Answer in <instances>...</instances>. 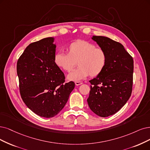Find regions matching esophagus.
<instances>
[{"label":"esophagus","mask_w":150,"mask_h":150,"mask_svg":"<svg viewBox=\"0 0 150 150\" xmlns=\"http://www.w3.org/2000/svg\"><path fill=\"white\" fill-rule=\"evenodd\" d=\"M75 85H76V86H79V85H81L83 83L81 82V81H75Z\"/></svg>","instance_id":"34e87169"}]
</instances>
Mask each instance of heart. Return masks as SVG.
<instances>
[{"label": "heart", "instance_id": "b5f03b06", "mask_svg": "<svg viewBox=\"0 0 150 150\" xmlns=\"http://www.w3.org/2000/svg\"><path fill=\"white\" fill-rule=\"evenodd\" d=\"M67 51V53L55 54L54 60L57 67L67 72L73 70L77 62L79 67L68 75L69 80H80L89 75L91 77H96L106 67L108 60L106 51L96 47L93 43L76 40L69 44Z\"/></svg>", "mask_w": 150, "mask_h": 150}]
</instances>
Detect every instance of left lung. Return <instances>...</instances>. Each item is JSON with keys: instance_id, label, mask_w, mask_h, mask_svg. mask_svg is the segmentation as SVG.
<instances>
[{"instance_id": "1", "label": "left lung", "mask_w": 150, "mask_h": 150, "mask_svg": "<svg viewBox=\"0 0 150 150\" xmlns=\"http://www.w3.org/2000/svg\"><path fill=\"white\" fill-rule=\"evenodd\" d=\"M92 40L106 51L108 60L102 73L90 81L87 102L94 113L106 117L119 111L131 96L134 60L119 42L101 36Z\"/></svg>"}]
</instances>
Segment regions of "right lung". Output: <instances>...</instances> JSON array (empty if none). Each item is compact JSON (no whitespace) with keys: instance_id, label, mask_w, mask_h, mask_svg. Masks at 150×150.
<instances>
[{"instance_id":"add662e5","label":"right lung","mask_w":150,"mask_h":150,"mask_svg":"<svg viewBox=\"0 0 150 150\" xmlns=\"http://www.w3.org/2000/svg\"><path fill=\"white\" fill-rule=\"evenodd\" d=\"M54 38L31 43L19 57L16 71L21 97L26 106L41 117L51 118L65 106L75 83H65V76L54 63Z\"/></svg>"}]
</instances>
